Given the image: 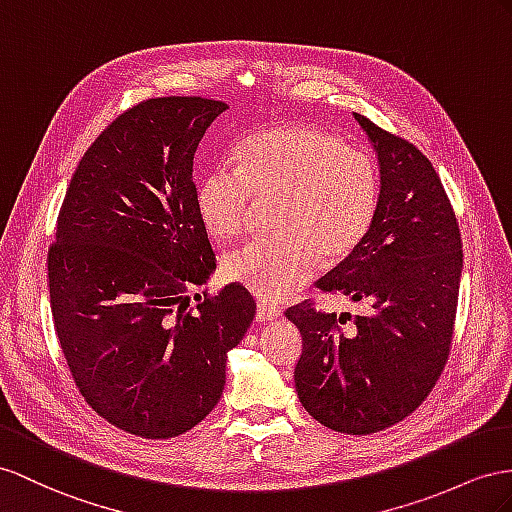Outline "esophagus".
Segmentation results:
<instances>
[{
  "mask_svg": "<svg viewBox=\"0 0 512 512\" xmlns=\"http://www.w3.org/2000/svg\"><path fill=\"white\" fill-rule=\"evenodd\" d=\"M281 318V307L270 303V300H259L257 303V320L259 322H272Z\"/></svg>",
  "mask_w": 512,
  "mask_h": 512,
  "instance_id": "1",
  "label": "esophagus"
}]
</instances>
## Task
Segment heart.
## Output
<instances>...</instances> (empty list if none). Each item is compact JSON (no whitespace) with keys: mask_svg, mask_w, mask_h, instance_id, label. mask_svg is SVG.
<instances>
[{"mask_svg":"<svg viewBox=\"0 0 512 512\" xmlns=\"http://www.w3.org/2000/svg\"><path fill=\"white\" fill-rule=\"evenodd\" d=\"M240 166L212 168L199 188L207 231L231 240L248 227L257 199L274 205L272 238L225 257V272L253 294L281 298L307 283L322 264H339L368 235L378 205L374 157L307 125H283L248 138Z\"/></svg>","mask_w":512,"mask_h":512,"instance_id":"heart-1","label":"heart"}]
</instances>
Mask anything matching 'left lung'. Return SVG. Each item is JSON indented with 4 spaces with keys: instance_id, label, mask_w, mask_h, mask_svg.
Segmentation results:
<instances>
[{
    "instance_id": "obj_1",
    "label": "left lung",
    "mask_w": 512,
    "mask_h": 512,
    "mask_svg": "<svg viewBox=\"0 0 512 512\" xmlns=\"http://www.w3.org/2000/svg\"><path fill=\"white\" fill-rule=\"evenodd\" d=\"M355 119L381 162V194L365 240L316 287L365 305L326 313L311 298L285 311L303 335L294 383L307 413L346 435L409 417L448 363L463 242L435 166L413 142Z\"/></svg>"
}]
</instances>
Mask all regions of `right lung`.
<instances>
[{"label": "right lung", "mask_w": 512, "mask_h": 512, "mask_svg": "<svg viewBox=\"0 0 512 512\" xmlns=\"http://www.w3.org/2000/svg\"><path fill=\"white\" fill-rule=\"evenodd\" d=\"M229 106L155 97L101 131L77 164L47 253L54 329L82 398L129 435L170 439L209 415L255 300L240 283L194 294L216 268L192 179Z\"/></svg>", "instance_id": "right-lung-1"}]
</instances>
